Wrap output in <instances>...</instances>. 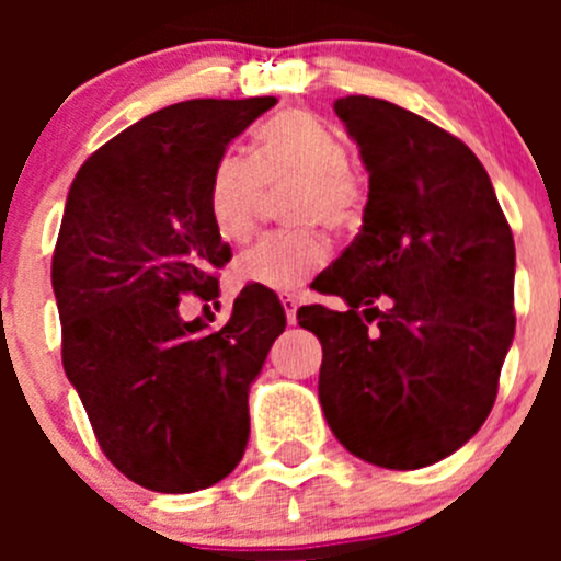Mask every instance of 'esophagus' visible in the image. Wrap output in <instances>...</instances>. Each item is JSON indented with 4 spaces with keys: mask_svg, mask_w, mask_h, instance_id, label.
Instances as JSON below:
<instances>
[{
    "mask_svg": "<svg viewBox=\"0 0 561 561\" xmlns=\"http://www.w3.org/2000/svg\"><path fill=\"white\" fill-rule=\"evenodd\" d=\"M282 307H285V317H287V322H290V325H296V314H298V304L293 301L290 296L287 298H282Z\"/></svg>",
    "mask_w": 561,
    "mask_h": 561,
    "instance_id": "1",
    "label": "esophagus"
}]
</instances>
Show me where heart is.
<instances>
[{
    "label": "heart",
    "instance_id": "heart-1",
    "mask_svg": "<svg viewBox=\"0 0 561 561\" xmlns=\"http://www.w3.org/2000/svg\"><path fill=\"white\" fill-rule=\"evenodd\" d=\"M290 217L298 225L347 230L358 222L364 190L350 171V146L322 118L287 111L271 118L254 140L252 160L228 151L208 181V214L228 244H244L257 225L265 190L293 186ZM325 241L309 230L268 236L239 260L236 271L247 285L274 293H298L325 265Z\"/></svg>",
    "mask_w": 561,
    "mask_h": 561
}]
</instances>
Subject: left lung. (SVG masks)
<instances>
[{"label":"left lung","mask_w":561,"mask_h":561,"mask_svg":"<svg viewBox=\"0 0 561 561\" xmlns=\"http://www.w3.org/2000/svg\"><path fill=\"white\" fill-rule=\"evenodd\" d=\"M333 111L369 171L364 225L320 276L347 312L304 307L339 443L386 469L456 454L489 417L516 333V244L489 173L450 133L388 100Z\"/></svg>","instance_id":"1"}]
</instances>
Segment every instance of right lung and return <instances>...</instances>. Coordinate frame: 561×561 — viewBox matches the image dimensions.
<instances>
[{"instance_id": "obj_1", "label": "right lung", "mask_w": 561, "mask_h": 561, "mask_svg": "<svg viewBox=\"0 0 561 561\" xmlns=\"http://www.w3.org/2000/svg\"><path fill=\"white\" fill-rule=\"evenodd\" d=\"M276 98L186 100L140 118L78 171L50 282L61 364L107 461L160 494L228 478L249 439V388L285 309L244 287L219 331L181 320L211 298L233 252L214 230L208 181L230 140Z\"/></svg>"}]
</instances>
